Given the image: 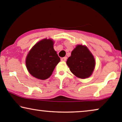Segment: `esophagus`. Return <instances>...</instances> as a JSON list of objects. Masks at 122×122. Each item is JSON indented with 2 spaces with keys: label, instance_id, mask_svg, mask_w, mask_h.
Instances as JSON below:
<instances>
[{
  "label": "esophagus",
  "instance_id": "1",
  "mask_svg": "<svg viewBox=\"0 0 122 122\" xmlns=\"http://www.w3.org/2000/svg\"><path fill=\"white\" fill-rule=\"evenodd\" d=\"M66 59H67V57H66V56L61 58V61H66Z\"/></svg>",
  "mask_w": 122,
  "mask_h": 122
}]
</instances>
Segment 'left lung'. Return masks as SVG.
I'll return each mask as SVG.
<instances>
[{
	"label": "left lung",
	"instance_id": "8db88e82",
	"mask_svg": "<svg viewBox=\"0 0 122 122\" xmlns=\"http://www.w3.org/2000/svg\"><path fill=\"white\" fill-rule=\"evenodd\" d=\"M95 63L94 58L89 49L81 45L76 46L66 61L71 72L81 79L91 76L94 71Z\"/></svg>",
	"mask_w": 122,
	"mask_h": 122
}]
</instances>
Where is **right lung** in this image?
Wrapping results in <instances>:
<instances>
[{"label":"right lung","instance_id":"obj_1","mask_svg":"<svg viewBox=\"0 0 122 122\" xmlns=\"http://www.w3.org/2000/svg\"><path fill=\"white\" fill-rule=\"evenodd\" d=\"M53 41L43 39L36 43L28 53L26 66L31 76L38 79H48L61 61L53 48Z\"/></svg>","mask_w":122,"mask_h":122}]
</instances>
